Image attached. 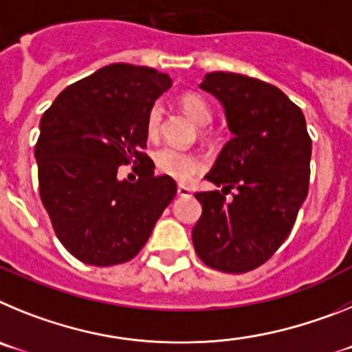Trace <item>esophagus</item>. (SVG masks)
Returning <instances> with one entry per match:
<instances>
[{
	"label": "esophagus",
	"mask_w": 352,
	"mask_h": 352,
	"mask_svg": "<svg viewBox=\"0 0 352 352\" xmlns=\"http://www.w3.org/2000/svg\"><path fill=\"white\" fill-rule=\"evenodd\" d=\"M192 194L190 186L186 185H178V195H182V197H188V195Z\"/></svg>",
	"instance_id": "34e87169"
}]
</instances>
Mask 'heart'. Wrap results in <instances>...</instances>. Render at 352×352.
<instances>
[{
	"label": "heart",
	"instance_id": "1",
	"mask_svg": "<svg viewBox=\"0 0 352 352\" xmlns=\"http://www.w3.org/2000/svg\"><path fill=\"white\" fill-rule=\"evenodd\" d=\"M179 105L197 125H208L213 118L211 105L203 95L199 93H185L179 98ZM162 118H164V109L160 104H155L149 109L148 118H146V132L151 139H155L160 132ZM155 167L160 174L169 176V178L185 182L204 167V160L199 155L183 151V149L173 148V146H164L155 153Z\"/></svg>",
	"mask_w": 352,
	"mask_h": 352
}]
</instances>
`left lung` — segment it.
<instances>
[{"label":"left lung","instance_id":"1","mask_svg":"<svg viewBox=\"0 0 352 352\" xmlns=\"http://www.w3.org/2000/svg\"><path fill=\"white\" fill-rule=\"evenodd\" d=\"M226 111L232 139L206 174L222 192H197L203 214L192 229L199 259L223 273L259 268L278 250L309 194L312 139L301 109L254 77L211 72L201 82Z\"/></svg>","mask_w":352,"mask_h":352}]
</instances>
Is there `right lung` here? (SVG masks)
Here are the masks:
<instances>
[{"label": "right lung", "mask_w": 352, "mask_h": 352, "mask_svg": "<svg viewBox=\"0 0 352 352\" xmlns=\"http://www.w3.org/2000/svg\"><path fill=\"white\" fill-rule=\"evenodd\" d=\"M170 82L155 68L107 65L63 89L40 120V199L58 239L82 263L133 259L176 195V182L155 176L142 151L149 109ZM132 161L142 164L140 179L120 182L117 167Z\"/></svg>", "instance_id": "add662e5"}]
</instances>
